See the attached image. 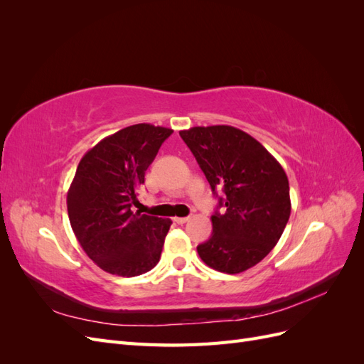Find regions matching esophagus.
I'll return each instance as SVG.
<instances>
[{
    "label": "esophagus",
    "mask_w": 364,
    "mask_h": 364,
    "mask_svg": "<svg viewBox=\"0 0 364 364\" xmlns=\"http://www.w3.org/2000/svg\"><path fill=\"white\" fill-rule=\"evenodd\" d=\"M190 220V217H176L174 218V222L178 223V225H183V223H186Z\"/></svg>",
    "instance_id": "esophagus-1"
}]
</instances>
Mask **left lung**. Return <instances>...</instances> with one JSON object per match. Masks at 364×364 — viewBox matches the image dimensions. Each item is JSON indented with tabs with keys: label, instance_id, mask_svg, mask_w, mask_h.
<instances>
[{
	"label": "left lung",
	"instance_id": "left-lung-1",
	"mask_svg": "<svg viewBox=\"0 0 364 364\" xmlns=\"http://www.w3.org/2000/svg\"><path fill=\"white\" fill-rule=\"evenodd\" d=\"M179 135L213 193H225L211 217V237L197 246L199 257L229 274L253 267L277 246L290 218L287 174L255 138L232 126L191 127ZM222 205L227 209L220 215Z\"/></svg>",
	"mask_w": 364,
	"mask_h": 364
}]
</instances>
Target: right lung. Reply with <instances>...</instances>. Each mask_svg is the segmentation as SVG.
<instances>
[{
    "instance_id": "1",
    "label": "right lung",
    "mask_w": 364,
    "mask_h": 364,
    "mask_svg": "<svg viewBox=\"0 0 364 364\" xmlns=\"http://www.w3.org/2000/svg\"><path fill=\"white\" fill-rule=\"evenodd\" d=\"M171 129L134 124L106 136L79 162L67 196L68 217L80 246L98 267L138 277L156 266L170 218L134 213L149 165Z\"/></svg>"
}]
</instances>
